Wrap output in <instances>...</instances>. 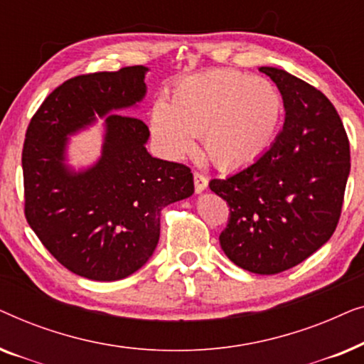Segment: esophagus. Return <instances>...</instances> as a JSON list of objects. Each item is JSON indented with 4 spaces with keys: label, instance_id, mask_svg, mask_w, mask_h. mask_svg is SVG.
Masks as SVG:
<instances>
[{
    "label": "esophagus",
    "instance_id": "1",
    "mask_svg": "<svg viewBox=\"0 0 364 364\" xmlns=\"http://www.w3.org/2000/svg\"><path fill=\"white\" fill-rule=\"evenodd\" d=\"M193 186H196V192L202 193L208 187L207 177L200 172H193Z\"/></svg>",
    "mask_w": 364,
    "mask_h": 364
}]
</instances>
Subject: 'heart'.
<instances>
[{"instance_id":"1","label":"heart","mask_w":364,"mask_h":364,"mask_svg":"<svg viewBox=\"0 0 364 364\" xmlns=\"http://www.w3.org/2000/svg\"><path fill=\"white\" fill-rule=\"evenodd\" d=\"M285 116V99L275 82L235 69L187 77L167 102L151 112V132L161 151L183 159L200 136L208 161L223 171L257 162L272 147Z\"/></svg>"}]
</instances>
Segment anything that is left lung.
<instances>
[{
  "mask_svg": "<svg viewBox=\"0 0 364 364\" xmlns=\"http://www.w3.org/2000/svg\"><path fill=\"white\" fill-rule=\"evenodd\" d=\"M285 99V124L272 147L242 171L213 178L230 207L222 250L243 270L275 275L325 245L341 215L350 142L325 94L278 68L262 66Z\"/></svg>",
  "mask_w": 364,
  "mask_h": 364,
  "instance_id": "1",
  "label": "left lung"
}]
</instances>
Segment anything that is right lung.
Segmentation results:
<instances>
[{
    "label": "right lung",
    "mask_w": 364,
    "mask_h": 364,
    "mask_svg": "<svg viewBox=\"0 0 364 364\" xmlns=\"http://www.w3.org/2000/svg\"><path fill=\"white\" fill-rule=\"evenodd\" d=\"M144 66L68 79L44 99L23 147L24 215L49 253L79 277L122 280L147 263L161 235V212L191 197L193 176L147 152L149 127L119 114L147 92ZM105 119L102 157L74 171L68 137Z\"/></svg>",
    "instance_id": "add662e5"
}]
</instances>
